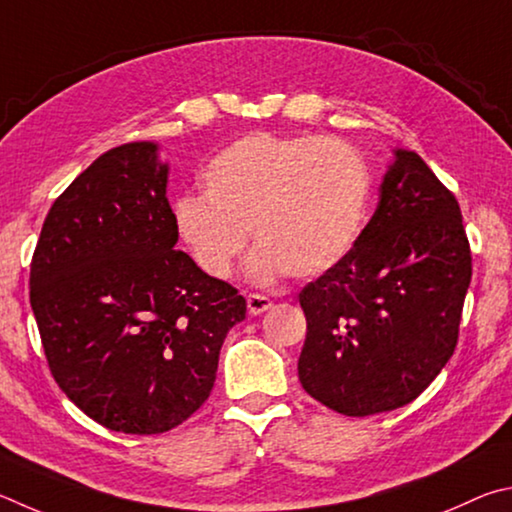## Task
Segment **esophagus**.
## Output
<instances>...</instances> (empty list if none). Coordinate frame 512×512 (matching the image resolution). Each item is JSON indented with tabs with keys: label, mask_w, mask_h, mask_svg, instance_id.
Here are the masks:
<instances>
[{
	"label": "esophagus",
	"mask_w": 512,
	"mask_h": 512,
	"mask_svg": "<svg viewBox=\"0 0 512 512\" xmlns=\"http://www.w3.org/2000/svg\"><path fill=\"white\" fill-rule=\"evenodd\" d=\"M247 308H249L251 315H263L265 310L272 308V299L265 297V294H249Z\"/></svg>",
	"instance_id": "obj_1"
}]
</instances>
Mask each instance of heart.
Segmentation results:
<instances>
[{
	"mask_svg": "<svg viewBox=\"0 0 512 512\" xmlns=\"http://www.w3.org/2000/svg\"><path fill=\"white\" fill-rule=\"evenodd\" d=\"M202 197L173 204L179 240L211 279H229L249 242L247 272L272 281L288 272L312 279L333 270L360 238L369 170L342 139L251 132L222 148L200 175Z\"/></svg>",
	"mask_w": 512,
	"mask_h": 512,
	"instance_id": "obj_1",
	"label": "heart"
}]
</instances>
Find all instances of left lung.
Masks as SVG:
<instances>
[{"instance_id": "1", "label": "left lung", "mask_w": 512, "mask_h": 512, "mask_svg": "<svg viewBox=\"0 0 512 512\" xmlns=\"http://www.w3.org/2000/svg\"><path fill=\"white\" fill-rule=\"evenodd\" d=\"M470 279L459 202L398 148L351 254L299 294L301 387L344 416L409 405L454 353Z\"/></svg>"}]
</instances>
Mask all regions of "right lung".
<instances>
[{
  "mask_svg": "<svg viewBox=\"0 0 512 512\" xmlns=\"http://www.w3.org/2000/svg\"><path fill=\"white\" fill-rule=\"evenodd\" d=\"M159 146L107 150L47 213L31 308L65 396L112 432L161 434L209 398L224 337L245 319L236 288L175 249Z\"/></svg>",
  "mask_w": 512,
  "mask_h": 512,
  "instance_id": "right-lung-1",
  "label": "right lung"
}]
</instances>
